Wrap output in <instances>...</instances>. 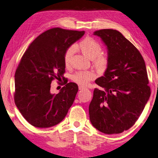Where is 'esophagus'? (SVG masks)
I'll use <instances>...</instances> for the list:
<instances>
[{
	"mask_svg": "<svg viewBox=\"0 0 158 158\" xmlns=\"http://www.w3.org/2000/svg\"><path fill=\"white\" fill-rule=\"evenodd\" d=\"M83 89H85V87H82V86H79V90H83Z\"/></svg>",
	"mask_w": 158,
	"mask_h": 158,
	"instance_id": "1",
	"label": "esophagus"
}]
</instances>
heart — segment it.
<instances>
[{
  "instance_id": "1",
  "label": "heart",
  "mask_w": 158,
  "mask_h": 158,
  "mask_svg": "<svg viewBox=\"0 0 158 158\" xmlns=\"http://www.w3.org/2000/svg\"><path fill=\"white\" fill-rule=\"evenodd\" d=\"M76 49L80 50L85 56L91 59L92 62L96 69L101 73H104L108 69L110 64L109 56L102 53V47L101 44L91 37H86L75 45ZM74 48L70 47L64 55V62L66 67L71 64L72 56L74 53ZM96 73L92 71H78L72 76V80L81 86H87L89 82L96 78Z\"/></svg>"
}]
</instances>
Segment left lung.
<instances>
[{"instance_id":"1","label":"left lung","mask_w":158,"mask_h":158,"mask_svg":"<svg viewBox=\"0 0 158 158\" xmlns=\"http://www.w3.org/2000/svg\"><path fill=\"white\" fill-rule=\"evenodd\" d=\"M94 34L107 47L110 64L104 76L96 80L89 106L90 121L105 134H117L134 125L151 96L147 68L138 49L114 29Z\"/></svg>"}]
</instances>
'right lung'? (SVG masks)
Masks as SVG:
<instances>
[{
	"mask_svg": "<svg viewBox=\"0 0 158 158\" xmlns=\"http://www.w3.org/2000/svg\"><path fill=\"white\" fill-rule=\"evenodd\" d=\"M85 31L59 27L38 35L24 53L15 73L14 102L32 126L48 128L63 120L75 100L78 87L64 82L58 94L50 92L54 79L64 80L66 50Z\"/></svg>",
	"mask_w": 158,
	"mask_h": 158,
	"instance_id": "add662e5",
	"label": "right lung"
}]
</instances>
